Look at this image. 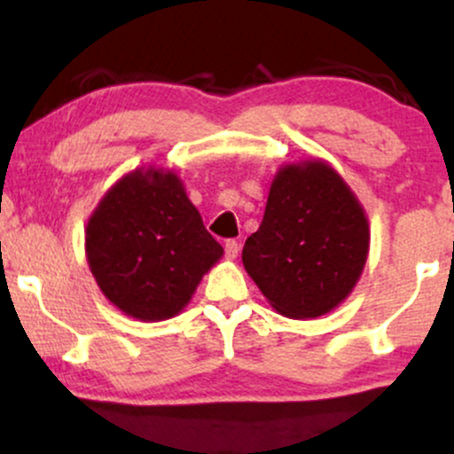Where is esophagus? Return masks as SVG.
Listing matches in <instances>:
<instances>
[{"mask_svg": "<svg viewBox=\"0 0 454 454\" xmlns=\"http://www.w3.org/2000/svg\"><path fill=\"white\" fill-rule=\"evenodd\" d=\"M223 254H226L228 260H234L239 256V243L234 239H228L226 245H223Z\"/></svg>", "mask_w": 454, "mask_h": 454, "instance_id": "34e87169", "label": "esophagus"}]
</instances>
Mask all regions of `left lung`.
Masks as SVG:
<instances>
[{
    "instance_id": "8db88e82",
    "label": "left lung",
    "mask_w": 454,
    "mask_h": 454,
    "mask_svg": "<svg viewBox=\"0 0 454 454\" xmlns=\"http://www.w3.org/2000/svg\"><path fill=\"white\" fill-rule=\"evenodd\" d=\"M369 254L361 202L326 161L281 166L243 267L281 316H325L352 293Z\"/></svg>"
}]
</instances>
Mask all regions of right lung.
<instances>
[{
    "label": "right lung",
    "mask_w": 454,
    "mask_h": 454,
    "mask_svg": "<svg viewBox=\"0 0 454 454\" xmlns=\"http://www.w3.org/2000/svg\"><path fill=\"white\" fill-rule=\"evenodd\" d=\"M87 262L114 307L143 322L168 320L190 303L222 258L173 170L138 168L119 179L91 213Z\"/></svg>",
    "instance_id": "add662e5"
}]
</instances>
